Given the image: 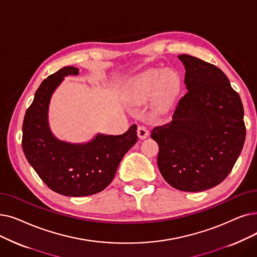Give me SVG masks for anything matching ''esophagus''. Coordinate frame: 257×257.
Listing matches in <instances>:
<instances>
[{
    "label": "esophagus",
    "mask_w": 257,
    "mask_h": 257,
    "mask_svg": "<svg viewBox=\"0 0 257 257\" xmlns=\"http://www.w3.org/2000/svg\"><path fill=\"white\" fill-rule=\"evenodd\" d=\"M148 136H149L148 129L146 127H144V126H139V128H138V137L141 140H145Z\"/></svg>",
    "instance_id": "obj_1"
}]
</instances>
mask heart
I'll list each match as a JSON object with an SVG mask.
<instances>
[{
	"label": "heart",
	"mask_w": 257,
	"mask_h": 257,
	"mask_svg": "<svg viewBox=\"0 0 257 257\" xmlns=\"http://www.w3.org/2000/svg\"><path fill=\"white\" fill-rule=\"evenodd\" d=\"M180 87V79L164 68H150L140 73L131 83L129 97L133 102L143 103L155 93V103L159 106L168 104Z\"/></svg>",
	"instance_id": "b5f03b06"
}]
</instances>
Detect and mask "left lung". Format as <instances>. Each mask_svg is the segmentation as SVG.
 <instances>
[{
    "label": "left lung",
    "mask_w": 257,
    "mask_h": 257,
    "mask_svg": "<svg viewBox=\"0 0 257 257\" xmlns=\"http://www.w3.org/2000/svg\"><path fill=\"white\" fill-rule=\"evenodd\" d=\"M178 59L187 92L172 119L154 127L151 139L159 145L165 181L177 190L199 192L220 184L237 161L246 139L243 108L216 66L188 54Z\"/></svg>",
    "instance_id": "obj_1"
}]
</instances>
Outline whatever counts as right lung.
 <instances>
[{"label": "right lung", "mask_w": 257, "mask_h": 257, "mask_svg": "<svg viewBox=\"0 0 257 257\" xmlns=\"http://www.w3.org/2000/svg\"><path fill=\"white\" fill-rule=\"evenodd\" d=\"M79 68L66 66L44 80L27 109L22 147L28 163L52 191L66 196H88L103 191L112 182L117 167L138 142L137 125L120 136L97 133L86 143L59 140L49 126L52 94L65 76Z\"/></svg>", "instance_id": "add662e5"}]
</instances>
